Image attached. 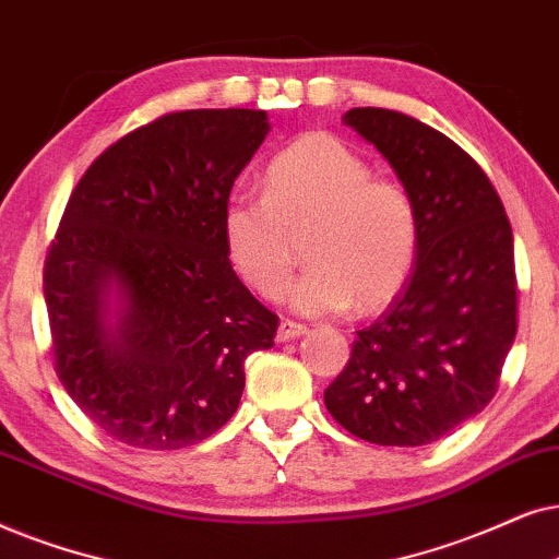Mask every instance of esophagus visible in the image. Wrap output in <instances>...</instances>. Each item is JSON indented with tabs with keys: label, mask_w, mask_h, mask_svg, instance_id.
<instances>
[{
	"label": "esophagus",
	"mask_w": 559,
	"mask_h": 559,
	"mask_svg": "<svg viewBox=\"0 0 559 559\" xmlns=\"http://www.w3.org/2000/svg\"><path fill=\"white\" fill-rule=\"evenodd\" d=\"M309 330L304 324H296V322H292V319H284V322L278 324V334H275V337H278V342H288V340H296V337H301V334H307Z\"/></svg>",
	"instance_id": "34e87169"
}]
</instances>
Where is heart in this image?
Listing matches in <instances>:
<instances>
[{"label": "heart", "instance_id": "b5f03b06", "mask_svg": "<svg viewBox=\"0 0 559 559\" xmlns=\"http://www.w3.org/2000/svg\"><path fill=\"white\" fill-rule=\"evenodd\" d=\"M229 260L265 299L286 292L304 235L309 267L288 299L301 314L389 304L419 252V212L404 186L373 178L340 138L311 132L265 170V193H233L222 214Z\"/></svg>", "mask_w": 559, "mask_h": 559}]
</instances>
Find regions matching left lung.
<instances>
[{
  "label": "left lung",
  "instance_id": "obj_1",
  "mask_svg": "<svg viewBox=\"0 0 559 559\" xmlns=\"http://www.w3.org/2000/svg\"><path fill=\"white\" fill-rule=\"evenodd\" d=\"M342 122L389 160L419 212V252L389 309L357 332L324 406L349 435L389 448L437 442L493 399L516 337L513 235L463 147L401 111Z\"/></svg>",
  "mask_w": 559,
  "mask_h": 559
}]
</instances>
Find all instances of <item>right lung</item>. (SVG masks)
Listing matches in <instances>:
<instances>
[{
    "label": "right lung",
    "instance_id": "1",
    "mask_svg": "<svg viewBox=\"0 0 559 559\" xmlns=\"http://www.w3.org/2000/svg\"><path fill=\"white\" fill-rule=\"evenodd\" d=\"M271 130L263 109L163 115L96 158L66 204L43 292L56 373L104 435L140 450L212 437L278 317L229 263L222 214Z\"/></svg>",
    "mask_w": 559,
    "mask_h": 559
}]
</instances>
